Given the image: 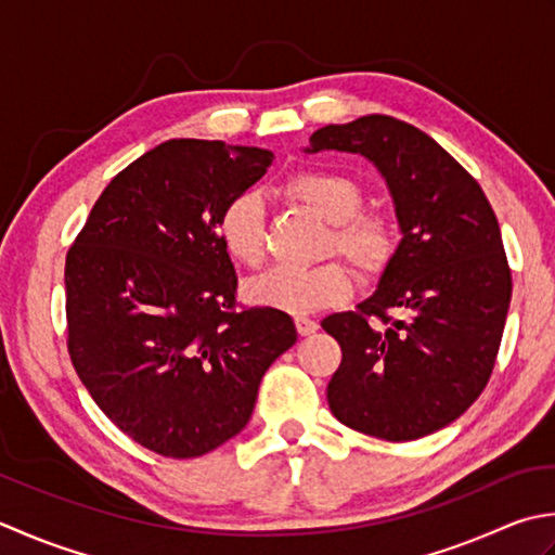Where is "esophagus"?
<instances>
[{"label":"esophagus","mask_w":555,"mask_h":555,"mask_svg":"<svg viewBox=\"0 0 555 555\" xmlns=\"http://www.w3.org/2000/svg\"><path fill=\"white\" fill-rule=\"evenodd\" d=\"M294 325H297L299 335H313L315 331H319V323L309 319V315H297V319H294Z\"/></svg>","instance_id":"obj_1"}]
</instances>
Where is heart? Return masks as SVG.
<instances>
[{"instance_id":"obj_1","label":"heart","mask_w":555,"mask_h":555,"mask_svg":"<svg viewBox=\"0 0 555 555\" xmlns=\"http://www.w3.org/2000/svg\"><path fill=\"white\" fill-rule=\"evenodd\" d=\"M287 194L331 222L325 251L343 254L361 275H380L400 246V230L388 212L361 210L364 189L333 169H299L287 177ZM218 240L230 258L258 266L266 256V208L256 191H242L218 218ZM352 292V273L340 261L311 268L275 266L246 282V297L258 307L311 313L335 307Z\"/></svg>"}]
</instances>
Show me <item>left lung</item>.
Returning a JSON list of instances; mask_svg holds the SVG:
<instances>
[{
    "mask_svg": "<svg viewBox=\"0 0 555 555\" xmlns=\"http://www.w3.org/2000/svg\"><path fill=\"white\" fill-rule=\"evenodd\" d=\"M321 151L376 165L402 232L376 292L321 323L343 349L327 404L359 434L428 436L465 414L491 378L513 294L499 220L477 179L406 121L327 124L309 139L307 153Z\"/></svg>",
    "mask_w": 555,
    "mask_h": 555,
    "instance_id": "1",
    "label": "left lung"
}]
</instances>
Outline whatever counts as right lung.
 Instances as JSON below:
<instances>
[{
    "instance_id": "right-lung-1",
    "label": "right lung",
    "mask_w": 555,
    "mask_h": 555,
    "mask_svg": "<svg viewBox=\"0 0 555 555\" xmlns=\"http://www.w3.org/2000/svg\"><path fill=\"white\" fill-rule=\"evenodd\" d=\"M273 153L172 139L112 179L66 254L69 357L107 420L163 457H201L251 420L297 343L285 311L236 309L218 218Z\"/></svg>"
}]
</instances>
